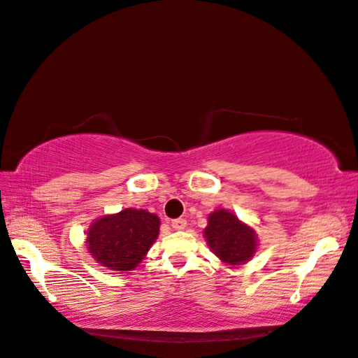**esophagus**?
I'll use <instances>...</instances> for the list:
<instances>
[{
	"mask_svg": "<svg viewBox=\"0 0 358 358\" xmlns=\"http://www.w3.org/2000/svg\"><path fill=\"white\" fill-rule=\"evenodd\" d=\"M171 227L179 231V229H184L187 227V220L182 219V217L174 219V220H171Z\"/></svg>",
	"mask_w": 358,
	"mask_h": 358,
	"instance_id": "obj_1",
	"label": "esophagus"
}]
</instances>
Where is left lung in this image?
<instances>
[{"instance_id":"obj_1","label":"left lung","mask_w":358,"mask_h":358,"mask_svg":"<svg viewBox=\"0 0 358 358\" xmlns=\"http://www.w3.org/2000/svg\"><path fill=\"white\" fill-rule=\"evenodd\" d=\"M205 239L211 251L227 264L239 265L250 260L256 252V234L233 213L217 210L208 217Z\"/></svg>"}]
</instances>
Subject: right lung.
I'll use <instances>...</instances> for the list:
<instances>
[{"instance_id":"1","label":"right lung","mask_w":358,"mask_h":358,"mask_svg":"<svg viewBox=\"0 0 358 358\" xmlns=\"http://www.w3.org/2000/svg\"><path fill=\"white\" fill-rule=\"evenodd\" d=\"M159 225L156 214L127 208L93 222L87 234V248L102 266L130 271L156 241Z\"/></svg>"}]
</instances>
